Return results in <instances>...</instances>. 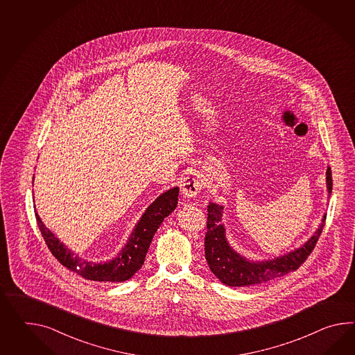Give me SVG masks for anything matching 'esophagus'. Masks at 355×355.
<instances>
[{
    "label": "esophagus",
    "mask_w": 355,
    "mask_h": 355,
    "mask_svg": "<svg viewBox=\"0 0 355 355\" xmlns=\"http://www.w3.org/2000/svg\"><path fill=\"white\" fill-rule=\"evenodd\" d=\"M204 187V180L201 174L196 171L191 172L187 177H184L183 183H182V195L186 199H192L195 198L200 190Z\"/></svg>",
    "instance_id": "34e87169"
}]
</instances>
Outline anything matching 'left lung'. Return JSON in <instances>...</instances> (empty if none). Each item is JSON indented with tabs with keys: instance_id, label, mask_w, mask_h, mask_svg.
I'll return each mask as SVG.
<instances>
[{
	"instance_id": "1",
	"label": "left lung",
	"mask_w": 355,
	"mask_h": 355,
	"mask_svg": "<svg viewBox=\"0 0 355 355\" xmlns=\"http://www.w3.org/2000/svg\"><path fill=\"white\" fill-rule=\"evenodd\" d=\"M327 190L332 191V172L327 168ZM223 207L216 204L208 205V222L205 234V259L209 268L216 278L227 286L259 285L272 281L278 277L285 276L299 268L314 250L326 223V216L322 219V225L311 236L306 243L297 250L291 251L284 257L273 260L254 263L239 255L225 240V227L220 223Z\"/></svg>"
}]
</instances>
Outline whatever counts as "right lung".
Instances as JSON below:
<instances>
[{
	"label": "right lung",
	"mask_w": 355,
	"mask_h": 355,
	"mask_svg": "<svg viewBox=\"0 0 355 355\" xmlns=\"http://www.w3.org/2000/svg\"><path fill=\"white\" fill-rule=\"evenodd\" d=\"M178 187H174L160 195L139 219V225L133 230L130 240L118 257L104 264L78 258L44 227L37 213L35 219L49 250L64 267L91 281L123 282L130 279L142 267L156 230L178 204Z\"/></svg>",
	"instance_id": "add662e5"
}]
</instances>
